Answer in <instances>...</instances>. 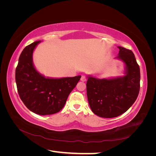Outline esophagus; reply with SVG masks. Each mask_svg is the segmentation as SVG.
<instances>
[{
  "mask_svg": "<svg viewBox=\"0 0 156 156\" xmlns=\"http://www.w3.org/2000/svg\"><path fill=\"white\" fill-rule=\"evenodd\" d=\"M81 81H83V82H84V81H87V78H86L85 76H84V75H82L81 77Z\"/></svg>",
  "mask_w": 156,
  "mask_h": 156,
  "instance_id": "34e87169",
  "label": "esophagus"
}]
</instances>
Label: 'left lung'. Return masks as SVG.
<instances>
[{
	"label": "left lung",
	"instance_id": "1",
	"mask_svg": "<svg viewBox=\"0 0 156 156\" xmlns=\"http://www.w3.org/2000/svg\"><path fill=\"white\" fill-rule=\"evenodd\" d=\"M115 58L124 64V75L100 79L88 75L87 93L92 111L102 118H114L126 112L137 98L140 68L133 52L118 46Z\"/></svg>",
	"mask_w": 156,
	"mask_h": 156
}]
</instances>
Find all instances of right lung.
Here are the masks:
<instances>
[{
    "label": "right lung",
    "mask_w": 156,
    "mask_h": 156,
    "mask_svg": "<svg viewBox=\"0 0 156 156\" xmlns=\"http://www.w3.org/2000/svg\"><path fill=\"white\" fill-rule=\"evenodd\" d=\"M41 41L23 50L16 69V82L21 100L29 109L40 115H53L64 107L81 75L72 77H45L33 62V53Z\"/></svg>",
    "instance_id": "right-lung-1"
}]
</instances>
